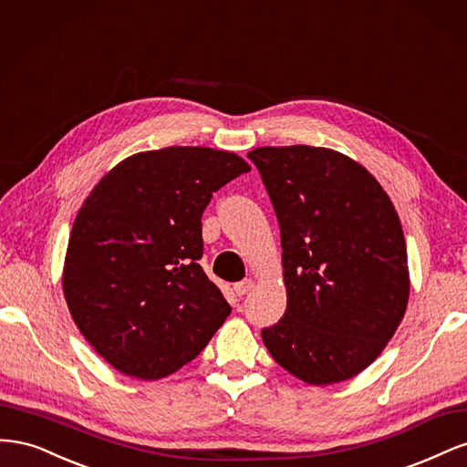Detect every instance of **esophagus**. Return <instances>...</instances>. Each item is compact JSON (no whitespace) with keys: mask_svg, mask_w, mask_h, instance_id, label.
<instances>
[{"mask_svg":"<svg viewBox=\"0 0 467 467\" xmlns=\"http://www.w3.org/2000/svg\"><path fill=\"white\" fill-rule=\"evenodd\" d=\"M253 286H255V282H253L251 278H245V280H242V282H235V285H234V292H235V296H239V298H242V296H245L247 292H251Z\"/></svg>","mask_w":467,"mask_h":467,"instance_id":"obj_1","label":"esophagus"}]
</instances>
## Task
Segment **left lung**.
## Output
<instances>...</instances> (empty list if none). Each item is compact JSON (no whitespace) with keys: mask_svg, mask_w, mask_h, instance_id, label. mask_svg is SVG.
I'll return each mask as SVG.
<instances>
[{"mask_svg":"<svg viewBox=\"0 0 467 467\" xmlns=\"http://www.w3.org/2000/svg\"><path fill=\"white\" fill-rule=\"evenodd\" d=\"M280 225L286 312L261 331L282 368L329 386L370 366L405 316L407 249L389 196L347 155L257 148Z\"/></svg>","mask_w":467,"mask_h":467,"instance_id":"8db88e82","label":"left lung"}]
</instances>
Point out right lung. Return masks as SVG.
<instances>
[{"instance_id": "1", "label": "right lung", "mask_w": 467, "mask_h": 467, "mask_svg": "<svg viewBox=\"0 0 467 467\" xmlns=\"http://www.w3.org/2000/svg\"><path fill=\"white\" fill-rule=\"evenodd\" d=\"M249 169L212 148L142 151L112 167L79 208L64 296L78 329L119 372H177L230 316L199 265L201 218L212 192Z\"/></svg>"}]
</instances>
